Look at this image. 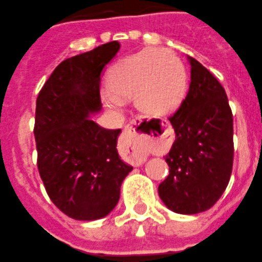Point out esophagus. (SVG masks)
Listing matches in <instances>:
<instances>
[{
  "label": "esophagus",
  "mask_w": 262,
  "mask_h": 262,
  "mask_svg": "<svg viewBox=\"0 0 262 262\" xmlns=\"http://www.w3.org/2000/svg\"><path fill=\"white\" fill-rule=\"evenodd\" d=\"M151 120L144 116H137L125 126L124 139L128 143V147L133 152V156L139 161L146 159L148 151L149 142L152 138V130H149Z\"/></svg>",
  "instance_id": "obj_1"
}]
</instances>
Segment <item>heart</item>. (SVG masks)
I'll list each match as a JSON object with an SVG mask.
<instances>
[{
  "label": "heart",
  "mask_w": 262,
  "mask_h": 262,
  "mask_svg": "<svg viewBox=\"0 0 262 262\" xmlns=\"http://www.w3.org/2000/svg\"><path fill=\"white\" fill-rule=\"evenodd\" d=\"M108 88L101 92L103 102L113 107L121 98H136L149 115H167L179 107L187 91V75L179 58L167 50L146 48L128 56L111 68Z\"/></svg>",
  "instance_id": "heart-1"
}]
</instances>
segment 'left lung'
<instances>
[{"mask_svg":"<svg viewBox=\"0 0 262 262\" xmlns=\"http://www.w3.org/2000/svg\"><path fill=\"white\" fill-rule=\"evenodd\" d=\"M179 108L169 118L175 141L166 155L169 175L159 195L171 211L199 214L216 204L233 169V114L219 80L197 60Z\"/></svg>","mask_w":262,"mask_h":262,"instance_id":"8db88e82","label":"left lung"}]
</instances>
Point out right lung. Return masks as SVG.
<instances>
[{
	"mask_svg": "<svg viewBox=\"0 0 262 262\" xmlns=\"http://www.w3.org/2000/svg\"><path fill=\"white\" fill-rule=\"evenodd\" d=\"M119 48L113 40L63 60L37 97L38 171L51 201L75 220L110 214L133 169L118 155L120 129L101 128L88 118L102 106L101 75Z\"/></svg>",
	"mask_w": 262,
	"mask_h": 262,
	"instance_id": "obj_1",
	"label": "right lung"
}]
</instances>
